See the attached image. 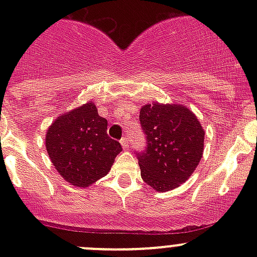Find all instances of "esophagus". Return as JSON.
<instances>
[{"label": "esophagus", "mask_w": 257, "mask_h": 257, "mask_svg": "<svg viewBox=\"0 0 257 257\" xmlns=\"http://www.w3.org/2000/svg\"><path fill=\"white\" fill-rule=\"evenodd\" d=\"M120 144H121V147H123V149H126V148H128V139L123 138L120 141Z\"/></svg>", "instance_id": "34e87169"}]
</instances>
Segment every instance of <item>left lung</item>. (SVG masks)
<instances>
[{
	"label": "left lung",
	"instance_id": "left-lung-1",
	"mask_svg": "<svg viewBox=\"0 0 257 257\" xmlns=\"http://www.w3.org/2000/svg\"><path fill=\"white\" fill-rule=\"evenodd\" d=\"M139 119L148 142L145 152L138 154L142 179L160 193L179 188L203 158V125L188 107L175 103H148Z\"/></svg>",
	"mask_w": 257,
	"mask_h": 257
}]
</instances>
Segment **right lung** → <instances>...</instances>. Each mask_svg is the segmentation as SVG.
<instances>
[{
    "label": "right lung",
    "mask_w": 257,
    "mask_h": 257,
    "mask_svg": "<svg viewBox=\"0 0 257 257\" xmlns=\"http://www.w3.org/2000/svg\"><path fill=\"white\" fill-rule=\"evenodd\" d=\"M107 126L93 102L64 112L48 126L46 149L67 183L88 188L109 173L121 147L108 137Z\"/></svg>",
    "instance_id": "right-lung-1"
}]
</instances>
